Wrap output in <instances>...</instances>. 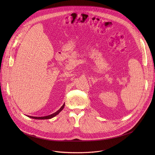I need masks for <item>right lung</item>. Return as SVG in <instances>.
<instances>
[{"label": "right lung", "instance_id": "right-lung-1", "mask_svg": "<svg viewBox=\"0 0 155 155\" xmlns=\"http://www.w3.org/2000/svg\"><path fill=\"white\" fill-rule=\"evenodd\" d=\"M64 105H65V104H64V105L60 108V109L59 110H58V111L51 115H50L48 116H46V117H31V116H28V117L29 118H34V119H37V120H45V119H50V118H53L54 117H55L56 115H57L61 110L64 108Z\"/></svg>", "mask_w": 155, "mask_h": 155}]
</instances>
